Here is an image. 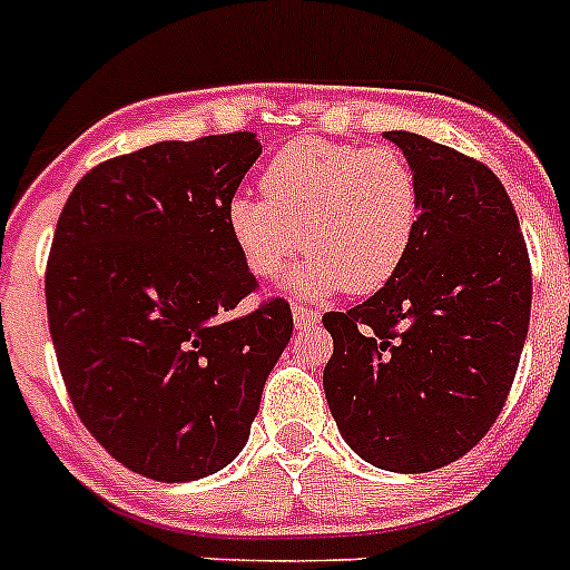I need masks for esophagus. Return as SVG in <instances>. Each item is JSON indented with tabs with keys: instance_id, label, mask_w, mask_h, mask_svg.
<instances>
[{
	"instance_id": "34e87169",
	"label": "esophagus",
	"mask_w": 570,
	"mask_h": 570,
	"mask_svg": "<svg viewBox=\"0 0 570 570\" xmlns=\"http://www.w3.org/2000/svg\"><path fill=\"white\" fill-rule=\"evenodd\" d=\"M292 317H295V326L303 328V332H309V328H315L321 323V315L315 309H309L306 303H295L292 306Z\"/></svg>"
}]
</instances>
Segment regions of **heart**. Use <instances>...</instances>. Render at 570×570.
I'll return each mask as SVG.
<instances>
[{"instance_id":"1","label":"heart","mask_w":570,"mask_h":570,"mask_svg":"<svg viewBox=\"0 0 570 570\" xmlns=\"http://www.w3.org/2000/svg\"><path fill=\"white\" fill-rule=\"evenodd\" d=\"M261 190L227 205L233 244L255 278H275L306 249L295 286L309 295L382 289L419 236V177L387 146L295 140L269 159Z\"/></svg>"}]
</instances>
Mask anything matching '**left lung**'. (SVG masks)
I'll return each mask as SVG.
<instances>
[{"mask_svg":"<svg viewBox=\"0 0 570 570\" xmlns=\"http://www.w3.org/2000/svg\"><path fill=\"white\" fill-rule=\"evenodd\" d=\"M422 188L411 255L380 292L323 326L328 411L360 459L430 472L470 453L501 416L529 332L531 264L518 213L487 165L387 131Z\"/></svg>","mask_w":570,"mask_h":570,"instance_id":"1","label":"left lung"}]
</instances>
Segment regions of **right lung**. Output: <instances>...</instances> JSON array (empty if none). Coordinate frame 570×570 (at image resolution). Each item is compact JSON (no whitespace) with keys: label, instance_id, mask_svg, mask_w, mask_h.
Segmentation results:
<instances>
[{"label":"right lung","instance_id":"1","mask_svg":"<svg viewBox=\"0 0 570 570\" xmlns=\"http://www.w3.org/2000/svg\"><path fill=\"white\" fill-rule=\"evenodd\" d=\"M258 154L253 131L154 142L95 165L58 216L45 275L58 368L83 428L137 475L230 464L292 337L284 297L233 317L258 281L227 205Z\"/></svg>","mask_w":570,"mask_h":570}]
</instances>
